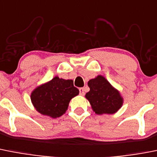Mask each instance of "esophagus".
<instances>
[{
	"instance_id": "esophagus-1",
	"label": "esophagus",
	"mask_w": 157,
	"mask_h": 157,
	"mask_svg": "<svg viewBox=\"0 0 157 157\" xmlns=\"http://www.w3.org/2000/svg\"><path fill=\"white\" fill-rule=\"evenodd\" d=\"M79 93L81 96H84V94H85L84 88H79Z\"/></svg>"
}]
</instances>
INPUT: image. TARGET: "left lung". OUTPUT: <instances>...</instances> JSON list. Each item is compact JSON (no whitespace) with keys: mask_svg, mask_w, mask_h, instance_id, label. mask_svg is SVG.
<instances>
[{"mask_svg":"<svg viewBox=\"0 0 157 157\" xmlns=\"http://www.w3.org/2000/svg\"><path fill=\"white\" fill-rule=\"evenodd\" d=\"M90 90L86 93L93 112L99 115L117 113L124 103L120 91L114 88L104 76L99 75L88 82Z\"/></svg>","mask_w":157,"mask_h":157,"instance_id":"1","label":"left lung"}]
</instances>
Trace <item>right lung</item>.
<instances>
[{
    "instance_id": "1",
    "label": "right lung",
    "mask_w": 157,
    "mask_h": 157,
    "mask_svg": "<svg viewBox=\"0 0 157 157\" xmlns=\"http://www.w3.org/2000/svg\"><path fill=\"white\" fill-rule=\"evenodd\" d=\"M78 93L79 90L75 87L72 80L55 76L36 86L31 93L30 99L37 112L57 118L66 113L71 100Z\"/></svg>"
}]
</instances>
